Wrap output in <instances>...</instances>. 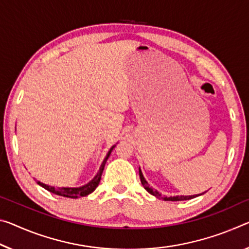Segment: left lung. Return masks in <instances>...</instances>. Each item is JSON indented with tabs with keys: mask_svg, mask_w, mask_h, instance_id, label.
Returning <instances> with one entry per match:
<instances>
[{
	"mask_svg": "<svg viewBox=\"0 0 249 249\" xmlns=\"http://www.w3.org/2000/svg\"><path fill=\"white\" fill-rule=\"evenodd\" d=\"M140 178H141V181H142V185H143L146 191H147V192L149 193V194L156 196L157 198H163L164 200H173V202H177V200H187V199H192V198H194V197L198 196V195H192V196H184V195H183V196H173V197H172V196H171V197H161V195L160 194L159 192H157V191H153V188L149 187L148 183H147V181H146V179L144 178L143 174H142L141 168H140Z\"/></svg>",
	"mask_w": 249,
	"mask_h": 249,
	"instance_id": "left-lung-1",
	"label": "left lung"
}]
</instances>
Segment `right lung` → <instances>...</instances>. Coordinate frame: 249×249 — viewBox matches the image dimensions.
<instances>
[{
	"mask_svg": "<svg viewBox=\"0 0 249 249\" xmlns=\"http://www.w3.org/2000/svg\"><path fill=\"white\" fill-rule=\"evenodd\" d=\"M114 147H115V145L112 146V147L109 148L107 155H106V157L103 160V163H102V165H101L100 171H98L97 174L94 176V178L90 181H89L88 184L83 185V186H81V187H53V186H49V185H46V184H43V183H41V181H37V184L41 185V186L43 188H45L46 191L53 193V194H55V195L69 197V198H78V197L89 195V194H90V193H93L94 191H95V188L98 186V184H100L102 173H103L105 163H106V160H108V157L110 155V153H112Z\"/></svg>",
	"mask_w": 249,
	"mask_h": 249,
	"instance_id": "right-lung-1",
	"label": "right lung"
}]
</instances>
